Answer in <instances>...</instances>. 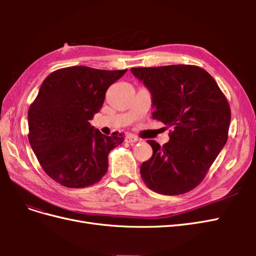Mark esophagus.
I'll list each match as a JSON object with an SVG mask.
<instances>
[{
    "instance_id": "1",
    "label": "esophagus",
    "mask_w": 256,
    "mask_h": 256,
    "mask_svg": "<svg viewBox=\"0 0 256 256\" xmlns=\"http://www.w3.org/2000/svg\"><path fill=\"white\" fill-rule=\"evenodd\" d=\"M125 141L127 143H136V142H138L140 141V138H138V136H134V134H127L126 138H125Z\"/></svg>"
}]
</instances>
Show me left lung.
Wrapping results in <instances>:
<instances>
[{"label":"left lung","instance_id":"1","mask_svg":"<svg viewBox=\"0 0 256 256\" xmlns=\"http://www.w3.org/2000/svg\"><path fill=\"white\" fill-rule=\"evenodd\" d=\"M152 92V118L172 127L170 141H147L152 156L140 172L150 190L178 196L194 189L228 136L230 108L212 76L194 65L131 68Z\"/></svg>","mask_w":256,"mask_h":256}]
</instances>
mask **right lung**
<instances>
[{
  "instance_id": "right-lung-1",
  "label": "right lung",
  "mask_w": 256,
  "mask_h": 256,
  "mask_svg": "<svg viewBox=\"0 0 256 256\" xmlns=\"http://www.w3.org/2000/svg\"><path fill=\"white\" fill-rule=\"evenodd\" d=\"M86 66L58 69L42 84L28 113V142L50 178L68 188H85L106 175L108 154L124 134H102L90 120L106 92L125 74Z\"/></svg>"
}]
</instances>
